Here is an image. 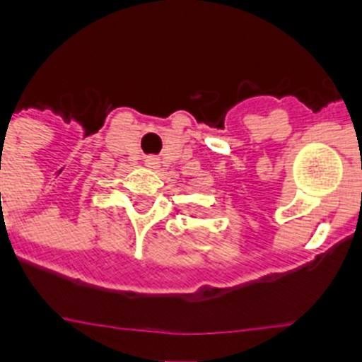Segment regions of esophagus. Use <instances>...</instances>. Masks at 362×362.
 <instances>
[{"label":"esophagus","mask_w":362,"mask_h":362,"mask_svg":"<svg viewBox=\"0 0 362 362\" xmlns=\"http://www.w3.org/2000/svg\"><path fill=\"white\" fill-rule=\"evenodd\" d=\"M146 165L148 167H152V169H156V167H159V158H156V156H146Z\"/></svg>","instance_id":"obj_1"}]
</instances>
